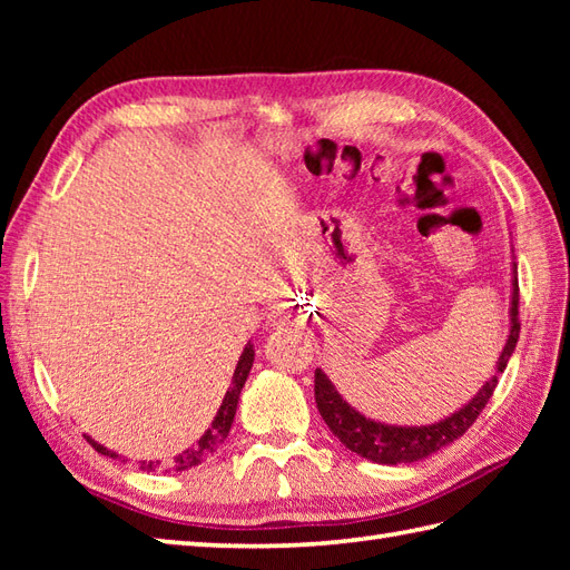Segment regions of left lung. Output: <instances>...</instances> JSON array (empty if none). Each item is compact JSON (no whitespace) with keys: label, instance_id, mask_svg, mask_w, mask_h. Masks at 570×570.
<instances>
[{"label":"left lung","instance_id":"obj_1","mask_svg":"<svg viewBox=\"0 0 570 570\" xmlns=\"http://www.w3.org/2000/svg\"><path fill=\"white\" fill-rule=\"evenodd\" d=\"M512 308H510V335H507V343L502 355L498 360V370H494L492 380L482 384V390L470 399V402L439 423H429V426H390V423L372 421L362 416L343 396L337 394L333 382L325 377L321 370H316V406L321 411L323 421L328 423L333 435L341 441L347 451L357 453L360 458H367L372 463L382 465H399V463H416V460L426 458L435 451H441L443 445L453 443L460 439L475 419L480 411L485 409L490 396L494 394V386L500 382V374L504 372L507 362H510L519 331H522V323H519V282H517V264H512Z\"/></svg>","mask_w":570,"mask_h":570}]
</instances>
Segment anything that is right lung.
<instances>
[{
	"mask_svg": "<svg viewBox=\"0 0 570 570\" xmlns=\"http://www.w3.org/2000/svg\"><path fill=\"white\" fill-rule=\"evenodd\" d=\"M252 362H254V347L247 343L245 353L239 355V362H237V367H235L233 384H229V390H227V394H225V399H223V404H220V409H217L213 426L200 435L196 445L186 448L184 453H178L174 460H168V463H159V460H156V463H144V460H141V463H139V465H141V470L154 472V470H159V468H161V470H166V472H168V470H176V472H180V470H188V468H193V465L203 463L205 458H210V455L217 451V448H220V443L227 439L229 426H233V421H235V411H237V402H239V392H242V386H245V382H247V377H249ZM85 439L90 441V445H92L95 451H98V453H102V455H110V458H117V453L107 451L105 445H100L98 441H92L90 435H85Z\"/></svg>",
	"mask_w": 570,
	"mask_h": 570,
	"instance_id": "1",
	"label": "right lung"
}]
</instances>
